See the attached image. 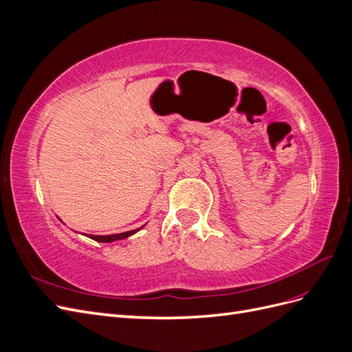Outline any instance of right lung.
Returning <instances> with one entry per match:
<instances>
[{
  "label": "right lung",
  "mask_w": 352,
  "mask_h": 352,
  "mask_svg": "<svg viewBox=\"0 0 352 352\" xmlns=\"http://www.w3.org/2000/svg\"><path fill=\"white\" fill-rule=\"evenodd\" d=\"M144 226L138 228L135 230H129V232H123V233H116V235H87L88 238L97 241V242H113V241H119V239H124V238H129L133 233H136L138 230H141Z\"/></svg>",
  "instance_id": "right-lung-1"
}]
</instances>
